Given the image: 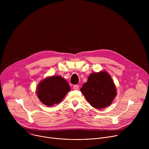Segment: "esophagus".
Returning <instances> with one entry per match:
<instances>
[{
  "instance_id": "34e87169",
  "label": "esophagus",
  "mask_w": 149,
  "mask_h": 149,
  "mask_svg": "<svg viewBox=\"0 0 149 149\" xmlns=\"http://www.w3.org/2000/svg\"><path fill=\"white\" fill-rule=\"evenodd\" d=\"M74 90H78L79 89V86H78V85H75V86H74Z\"/></svg>"
}]
</instances>
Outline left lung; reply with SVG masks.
Returning a JSON list of instances; mask_svg holds the SVG:
<instances>
[{"label":"left lung","mask_w":149,"mask_h":149,"mask_svg":"<svg viewBox=\"0 0 149 149\" xmlns=\"http://www.w3.org/2000/svg\"><path fill=\"white\" fill-rule=\"evenodd\" d=\"M80 90L92 107L97 109L108 107L117 95L114 81L105 71L91 74Z\"/></svg>","instance_id":"8db88e82"}]
</instances>
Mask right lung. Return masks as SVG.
Returning a JSON list of instances; mask_svg holds the SVG:
<instances>
[{
    "mask_svg": "<svg viewBox=\"0 0 149 149\" xmlns=\"http://www.w3.org/2000/svg\"><path fill=\"white\" fill-rule=\"evenodd\" d=\"M70 90L68 83L64 78L60 75H53L39 82L36 94L42 104L51 107L61 102Z\"/></svg>",
    "mask_w": 149,
    "mask_h": 149,
    "instance_id": "obj_1",
    "label": "right lung"
}]
</instances>
